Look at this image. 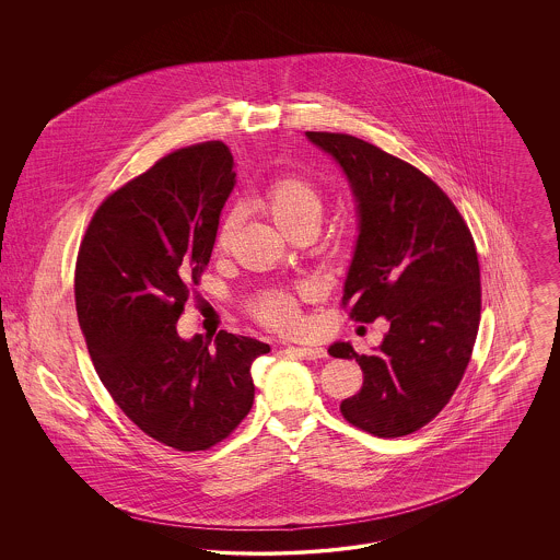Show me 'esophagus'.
Segmentation results:
<instances>
[{
	"label": "esophagus",
	"instance_id": "34e87169",
	"mask_svg": "<svg viewBox=\"0 0 560 560\" xmlns=\"http://www.w3.org/2000/svg\"><path fill=\"white\" fill-rule=\"evenodd\" d=\"M298 357L308 359V361H317V359H327V350L319 347H290Z\"/></svg>",
	"mask_w": 560,
	"mask_h": 560
}]
</instances>
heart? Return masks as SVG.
Returning <instances> with one entry per match:
<instances>
[{
  "label": "heart",
  "instance_id": "obj_1",
  "mask_svg": "<svg viewBox=\"0 0 560 560\" xmlns=\"http://www.w3.org/2000/svg\"><path fill=\"white\" fill-rule=\"evenodd\" d=\"M258 203L265 212L272 218V222L283 231L292 233L300 226L313 224L319 226L320 213H323V190L319 185L302 174H285L275 180H270L262 188ZM233 231V218L222 220L215 247L224 249L231 240ZM308 293V288H272L265 292L256 293L249 300V313L277 331H295L302 327L300 317V298Z\"/></svg>",
  "mask_w": 560,
  "mask_h": 560
}]
</instances>
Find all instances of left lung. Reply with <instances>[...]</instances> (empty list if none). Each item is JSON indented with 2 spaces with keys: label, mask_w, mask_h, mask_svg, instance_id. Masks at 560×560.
Listing matches in <instances>:
<instances>
[{
  "label": "left lung",
  "mask_w": 560,
  "mask_h": 560,
  "mask_svg": "<svg viewBox=\"0 0 560 560\" xmlns=\"http://www.w3.org/2000/svg\"><path fill=\"white\" fill-rule=\"evenodd\" d=\"M306 136L340 163L357 199L359 240L342 306L352 320L390 323L373 354L348 342L329 347L363 370L361 390L340 411L380 439L411 434L450 402L472 357L480 320L475 240L443 188L411 163L350 133Z\"/></svg>",
  "instance_id": "1"
}]
</instances>
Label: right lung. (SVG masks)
<instances>
[{"instance_id":"1","label":"right lung","mask_w":560,"mask_h":560,"mask_svg":"<svg viewBox=\"0 0 560 560\" xmlns=\"http://www.w3.org/2000/svg\"><path fill=\"white\" fill-rule=\"evenodd\" d=\"M233 187L224 142L178 149L108 195L78 254V319L101 382L136 427L178 452H206L240 427L252 363L270 350L229 331L213 342L176 331Z\"/></svg>"}]
</instances>
